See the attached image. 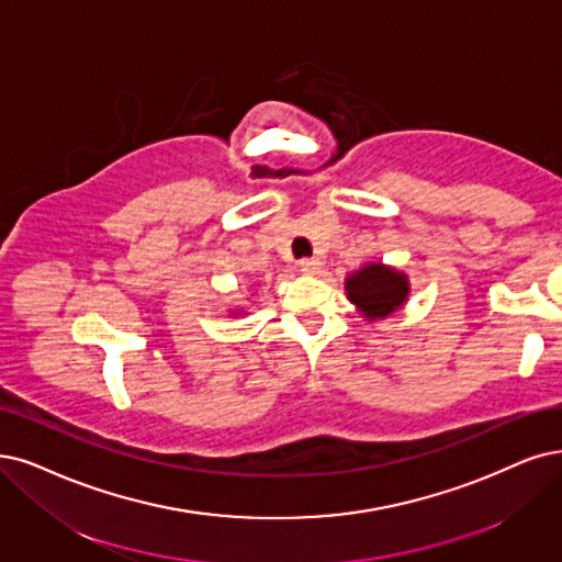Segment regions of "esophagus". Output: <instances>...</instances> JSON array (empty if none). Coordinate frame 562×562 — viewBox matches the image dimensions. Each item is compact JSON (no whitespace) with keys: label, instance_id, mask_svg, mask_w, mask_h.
Listing matches in <instances>:
<instances>
[{"label":"esophagus","instance_id":"34e87169","mask_svg":"<svg viewBox=\"0 0 562 562\" xmlns=\"http://www.w3.org/2000/svg\"><path fill=\"white\" fill-rule=\"evenodd\" d=\"M299 266H301V270H303L305 276H317L319 270H322V261L319 259H303Z\"/></svg>","mask_w":562,"mask_h":562}]
</instances>
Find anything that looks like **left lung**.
Segmentation results:
<instances>
[{"label": "left lung", "instance_id": "obj_1", "mask_svg": "<svg viewBox=\"0 0 562 562\" xmlns=\"http://www.w3.org/2000/svg\"><path fill=\"white\" fill-rule=\"evenodd\" d=\"M345 294L366 322H382L409 299V278L396 266L368 261L345 278Z\"/></svg>", "mask_w": 562, "mask_h": 562}]
</instances>
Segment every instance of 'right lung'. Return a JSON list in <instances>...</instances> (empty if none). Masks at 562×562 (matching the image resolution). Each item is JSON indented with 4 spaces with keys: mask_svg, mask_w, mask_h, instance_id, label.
Instances as JSON below:
<instances>
[{
    "mask_svg": "<svg viewBox=\"0 0 562 562\" xmlns=\"http://www.w3.org/2000/svg\"><path fill=\"white\" fill-rule=\"evenodd\" d=\"M232 315H234V317H236V315H240V313H236V310H232Z\"/></svg>",
    "mask_w": 562,
    "mask_h": 562,
    "instance_id": "obj_1",
    "label": "right lung"
}]
</instances>
